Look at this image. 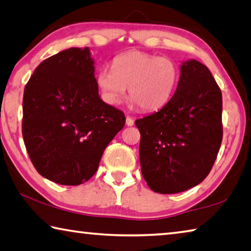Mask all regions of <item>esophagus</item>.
Here are the masks:
<instances>
[{
    "mask_svg": "<svg viewBox=\"0 0 251 251\" xmlns=\"http://www.w3.org/2000/svg\"><path fill=\"white\" fill-rule=\"evenodd\" d=\"M126 125L127 126H133L134 125V120L129 116L126 117Z\"/></svg>",
    "mask_w": 251,
    "mask_h": 251,
    "instance_id": "1",
    "label": "esophagus"
}]
</instances>
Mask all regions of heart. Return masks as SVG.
<instances>
[{
    "label": "heart",
    "mask_w": 251,
    "mask_h": 251,
    "mask_svg": "<svg viewBox=\"0 0 251 251\" xmlns=\"http://www.w3.org/2000/svg\"><path fill=\"white\" fill-rule=\"evenodd\" d=\"M95 80L107 104H121L129 87L131 103L152 112L171 100L179 80V69L168 57L130 50L114 58L112 69H100Z\"/></svg>",
    "instance_id": "1"
}]
</instances>
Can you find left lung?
Instances as JSON below:
<instances>
[{"instance_id":"left-lung-1","label":"left lung","mask_w":251,"mask_h":251,"mask_svg":"<svg viewBox=\"0 0 251 251\" xmlns=\"http://www.w3.org/2000/svg\"><path fill=\"white\" fill-rule=\"evenodd\" d=\"M222 91L208 67L182 62L171 100L135 122L142 174L151 190L181 193L205 179L222 145Z\"/></svg>"}]
</instances>
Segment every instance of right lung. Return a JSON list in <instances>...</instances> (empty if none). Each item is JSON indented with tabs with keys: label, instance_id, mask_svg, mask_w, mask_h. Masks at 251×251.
Segmentation results:
<instances>
[{
	"label": "right lung",
	"instance_id": "right-lung-1",
	"mask_svg": "<svg viewBox=\"0 0 251 251\" xmlns=\"http://www.w3.org/2000/svg\"><path fill=\"white\" fill-rule=\"evenodd\" d=\"M88 48H71L41 63L23 96L22 134L34 167L46 179L87 181L125 125L122 110L99 94Z\"/></svg>",
	"mask_w": 251,
	"mask_h": 251
}]
</instances>
